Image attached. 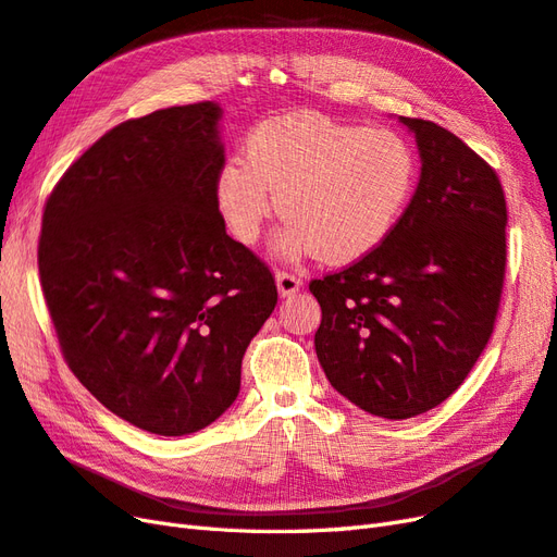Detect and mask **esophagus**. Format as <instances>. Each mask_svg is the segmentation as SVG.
<instances>
[{"label":"esophagus","mask_w":557,"mask_h":557,"mask_svg":"<svg viewBox=\"0 0 557 557\" xmlns=\"http://www.w3.org/2000/svg\"><path fill=\"white\" fill-rule=\"evenodd\" d=\"M275 282H277V292L282 298L294 296L300 289V284H304V280L294 273H287V270H280V273L275 275Z\"/></svg>","instance_id":"esophagus-1"}]
</instances>
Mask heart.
Wrapping results in <instances>:
<instances>
[{
  "mask_svg": "<svg viewBox=\"0 0 557 557\" xmlns=\"http://www.w3.org/2000/svg\"><path fill=\"white\" fill-rule=\"evenodd\" d=\"M243 153L214 182L228 233L253 245L280 202L289 221L280 251H314L326 263L357 261L383 245L418 184V153L401 133L320 114L257 123Z\"/></svg>",
  "mask_w": 557,
  "mask_h": 557,
  "instance_id": "1",
  "label": "heart"
}]
</instances>
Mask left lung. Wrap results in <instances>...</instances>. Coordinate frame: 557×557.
<instances>
[{
	"label": "left lung",
	"mask_w": 557,
	"mask_h": 557,
	"mask_svg": "<svg viewBox=\"0 0 557 557\" xmlns=\"http://www.w3.org/2000/svg\"><path fill=\"white\" fill-rule=\"evenodd\" d=\"M401 123L422 172L399 224L367 257L310 282L329 383L387 420L432 410L465 383L495 329L506 273L497 172L438 123Z\"/></svg>",
	"instance_id": "8db88e82"
}]
</instances>
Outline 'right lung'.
I'll list each match as a JSON object with an SVG mask.
<instances>
[{
    "mask_svg": "<svg viewBox=\"0 0 557 557\" xmlns=\"http://www.w3.org/2000/svg\"><path fill=\"white\" fill-rule=\"evenodd\" d=\"M214 102L104 133L46 200L39 277L67 367L121 420L158 436L212 424L240 392L275 310L270 268L226 235Z\"/></svg>",
    "mask_w": 557,
    "mask_h": 557,
    "instance_id": "right-lung-1",
    "label": "right lung"
}]
</instances>
